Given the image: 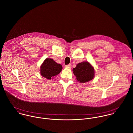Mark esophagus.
Wrapping results in <instances>:
<instances>
[{
	"instance_id": "1",
	"label": "esophagus",
	"mask_w": 133,
	"mask_h": 133,
	"mask_svg": "<svg viewBox=\"0 0 133 133\" xmlns=\"http://www.w3.org/2000/svg\"><path fill=\"white\" fill-rule=\"evenodd\" d=\"M65 67L67 68H71V64H69L68 65H65Z\"/></svg>"
}]
</instances>
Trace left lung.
I'll return each instance as SVG.
<instances>
[{
    "mask_svg": "<svg viewBox=\"0 0 133 133\" xmlns=\"http://www.w3.org/2000/svg\"><path fill=\"white\" fill-rule=\"evenodd\" d=\"M73 71L76 79L80 83H85L92 80L95 75L94 68L87 61L78 63Z\"/></svg>",
    "mask_w": 133,
    "mask_h": 133,
    "instance_id": "left-lung-1",
    "label": "left lung"
}]
</instances>
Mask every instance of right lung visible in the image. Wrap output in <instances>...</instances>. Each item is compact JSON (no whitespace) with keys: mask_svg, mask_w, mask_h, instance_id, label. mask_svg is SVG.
<instances>
[{"mask_svg":"<svg viewBox=\"0 0 133 133\" xmlns=\"http://www.w3.org/2000/svg\"><path fill=\"white\" fill-rule=\"evenodd\" d=\"M62 69V65L56 63L53 59L46 58L40 66V73L41 76L51 80L53 77L59 74Z\"/></svg>","mask_w":133,"mask_h":133,"instance_id":"obj_1","label":"right lung"}]
</instances>
